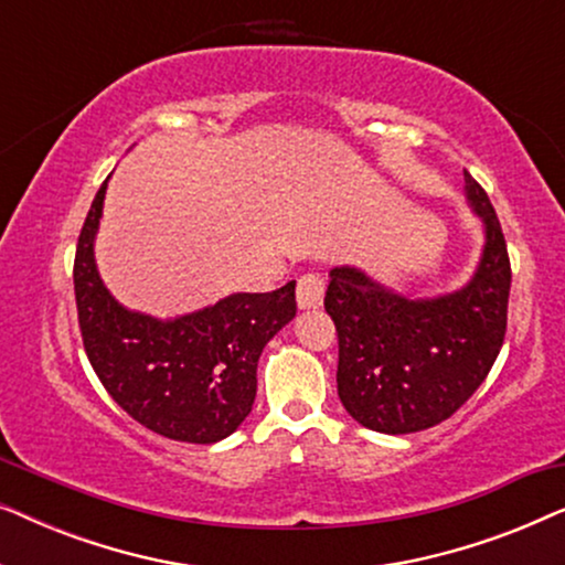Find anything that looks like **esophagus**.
I'll return each mask as SVG.
<instances>
[{"instance_id": "esophagus-1", "label": "esophagus", "mask_w": 565, "mask_h": 565, "mask_svg": "<svg viewBox=\"0 0 565 565\" xmlns=\"http://www.w3.org/2000/svg\"><path fill=\"white\" fill-rule=\"evenodd\" d=\"M323 290H327V282H323L321 275H303L298 280V288H296V300H298V308H319L323 303Z\"/></svg>"}]
</instances>
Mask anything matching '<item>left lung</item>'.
<instances>
[{
	"mask_svg": "<svg viewBox=\"0 0 565 565\" xmlns=\"http://www.w3.org/2000/svg\"><path fill=\"white\" fill-rule=\"evenodd\" d=\"M466 200L483 223V249L462 288L412 298L358 267L329 273L323 308L339 337L337 391L362 427L383 435L435 427L473 396L497 362L512 269L497 211L468 172Z\"/></svg>",
	"mask_w": 565,
	"mask_h": 565,
	"instance_id": "left-lung-1",
	"label": "left lung"
}]
</instances>
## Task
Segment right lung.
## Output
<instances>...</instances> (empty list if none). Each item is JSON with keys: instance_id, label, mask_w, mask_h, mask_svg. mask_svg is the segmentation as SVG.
<instances>
[{"instance_id": "right-lung-1", "label": "right lung", "mask_w": 565, "mask_h": 565, "mask_svg": "<svg viewBox=\"0 0 565 565\" xmlns=\"http://www.w3.org/2000/svg\"><path fill=\"white\" fill-rule=\"evenodd\" d=\"M107 180L74 259L84 350L115 404L146 429L180 443H218L252 412L259 354L296 319V280L273 292H231L174 319L130 311L107 290L95 262Z\"/></svg>"}]
</instances>
